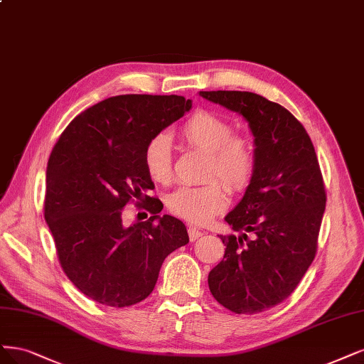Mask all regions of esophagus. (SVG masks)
<instances>
[{"mask_svg":"<svg viewBox=\"0 0 364 364\" xmlns=\"http://www.w3.org/2000/svg\"><path fill=\"white\" fill-rule=\"evenodd\" d=\"M203 235V232H200L198 229H193V228H190L188 229V236H190V241L191 242H194V241H197L200 236Z\"/></svg>","mask_w":364,"mask_h":364,"instance_id":"esophagus-1","label":"esophagus"}]
</instances>
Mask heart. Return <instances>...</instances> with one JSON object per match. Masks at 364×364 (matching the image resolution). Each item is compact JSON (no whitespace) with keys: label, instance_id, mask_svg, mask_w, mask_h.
Here are the masks:
<instances>
[{"label":"heart","instance_id":"b5f03b06","mask_svg":"<svg viewBox=\"0 0 364 364\" xmlns=\"http://www.w3.org/2000/svg\"><path fill=\"white\" fill-rule=\"evenodd\" d=\"M182 140L208 154L206 179H221L235 191L252 181L256 170L255 146L245 136L233 135L232 124L208 111H197L181 128ZM144 167L158 183H168L173 176L171 144L167 134H156L144 150ZM228 194L218 182L205 186H181L167 198L174 215L194 224H205L228 208Z\"/></svg>","mask_w":364,"mask_h":364}]
</instances>
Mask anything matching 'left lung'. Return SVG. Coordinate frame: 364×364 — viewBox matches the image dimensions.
<instances>
[{
  "mask_svg": "<svg viewBox=\"0 0 364 364\" xmlns=\"http://www.w3.org/2000/svg\"><path fill=\"white\" fill-rule=\"evenodd\" d=\"M242 116L255 136L256 170L224 220L240 236L220 235L223 260L208 275L210 294L240 315L289 296L316 255L325 188L304 127L282 105L250 92H200Z\"/></svg>",
  "mask_w": 364,
  "mask_h": 364,
  "instance_id": "obj_1",
  "label": "left lung"
}]
</instances>
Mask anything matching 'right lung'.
I'll list each match as a JSON object with an SVG mask.
<instances>
[{
  "instance_id": "right-lung-1",
  "label": "right lung",
  "mask_w": 364,
  "mask_h": 364,
  "mask_svg": "<svg viewBox=\"0 0 364 364\" xmlns=\"http://www.w3.org/2000/svg\"><path fill=\"white\" fill-rule=\"evenodd\" d=\"M191 107L190 99L176 95L112 96L75 117L53 149L45 220L63 271L99 304L143 301L164 259L190 241L185 224L158 215L162 203L146 196L155 185L144 167V150ZM132 198L153 217L127 228L121 210Z\"/></svg>"
}]
</instances>
